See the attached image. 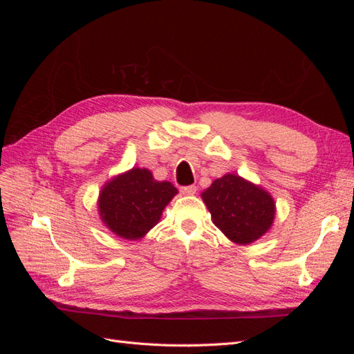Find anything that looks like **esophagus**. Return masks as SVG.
I'll return each instance as SVG.
<instances>
[{
	"label": "esophagus",
	"mask_w": 354,
	"mask_h": 354,
	"mask_svg": "<svg viewBox=\"0 0 354 354\" xmlns=\"http://www.w3.org/2000/svg\"><path fill=\"white\" fill-rule=\"evenodd\" d=\"M180 192H181V194H183V195H187V196L195 195V194H196V186H195V185L185 186V187L180 189Z\"/></svg>",
	"instance_id": "34e87169"
}]
</instances>
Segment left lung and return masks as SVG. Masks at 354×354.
Wrapping results in <instances>:
<instances>
[{"label": "left lung", "instance_id": "left-lung-1", "mask_svg": "<svg viewBox=\"0 0 354 354\" xmlns=\"http://www.w3.org/2000/svg\"><path fill=\"white\" fill-rule=\"evenodd\" d=\"M212 223L241 245L261 238L274 218V202L266 190L234 174L217 178L202 194Z\"/></svg>", "mask_w": 354, "mask_h": 354}]
</instances>
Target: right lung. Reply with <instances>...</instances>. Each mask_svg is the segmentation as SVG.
Wrapping results in <instances>:
<instances>
[{"label":"right lung","mask_w":354,"mask_h":354,"mask_svg":"<svg viewBox=\"0 0 354 354\" xmlns=\"http://www.w3.org/2000/svg\"><path fill=\"white\" fill-rule=\"evenodd\" d=\"M177 194L169 181H156L146 168H133L102 189L99 211L118 236L138 239L159 221L162 209Z\"/></svg>","instance_id":"1"}]
</instances>
